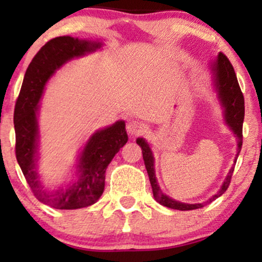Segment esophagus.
<instances>
[{
	"instance_id": "esophagus-1",
	"label": "esophagus",
	"mask_w": 262,
	"mask_h": 262,
	"mask_svg": "<svg viewBox=\"0 0 262 262\" xmlns=\"http://www.w3.org/2000/svg\"><path fill=\"white\" fill-rule=\"evenodd\" d=\"M144 125L136 120H130L126 124V131L127 134L131 136H138L143 134V132H144Z\"/></svg>"
}]
</instances>
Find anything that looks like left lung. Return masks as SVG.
I'll use <instances>...</instances> for the list:
<instances>
[{"label":"left lung","instance_id":"8db88e82","mask_svg":"<svg viewBox=\"0 0 262 262\" xmlns=\"http://www.w3.org/2000/svg\"><path fill=\"white\" fill-rule=\"evenodd\" d=\"M213 74V81L214 85H216V91L218 93V98L222 103V107L224 108V118L227 124L230 126L232 132L236 135L237 138V154L235 157V163L237 161V157L239 155L242 148V126H243V119H245V98L239 88V84L237 82V77H236L235 70L232 68L230 60L228 59V57L224 53H220L216 60L211 66ZM137 144L142 148L143 152V160H144V164L148 171L150 184H151L154 198L157 203H160L161 205L169 207V209L174 210H180V211H188V210H195L204 207L207 204L212 203L213 200L223 194L227 191L229 185H230L232 173H234V167H231V169L229 170V173L225 178V180L222 185L220 191L216 194L211 196L206 202L200 203V204H185L177 202V200L169 198V196L164 194L161 191L159 184H157L156 175H155V168H154V157L152 152L150 150L148 143H146L143 138L137 139Z\"/></svg>","mask_w":262,"mask_h":262}]
</instances>
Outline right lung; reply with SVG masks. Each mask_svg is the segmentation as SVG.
I'll return each instance as SVG.
<instances>
[{"label": "right lung", "instance_id": "obj_1", "mask_svg": "<svg viewBox=\"0 0 262 262\" xmlns=\"http://www.w3.org/2000/svg\"><path fill=\"white\" fill-rule=\"evenodd\" d=\"M101 48V42L57 37L39 50L25 74L14 110L15 155L27 184L39 202L58 210H75L98 202L105 188V173L114 155L126 144L127 134L123 120L96 131L80 156L78 180L66 188L50 192L39 180L35 168L39 142L37 114L39 100L53 73L73 59Z\"/></svg>", "mask_w": 262, "mask_h": 262}]
</instances>
